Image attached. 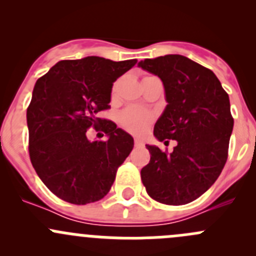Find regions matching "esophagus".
<instances>
[{"mask_svg": "<svg viewBox=\"0 0 256 256\" xmlns=\"http://www.w3.org/2000/svg\"><path fill=\"white\" fill-rule=\"evenodd\" d=\"M135 146L136 147H142L144 146V141L140 140V138H135Z\"/></svg>", "mask_w": 256, "mask_h": 256, "instance_id": "esophagus-1", "label": "esophagus"}]
</instances>
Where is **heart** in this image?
Returning <instances> with one entry per match:
<instances>
[{
	"label": "heart",
	"mask_w": 256,
	"mask_h": 256,
	"mask_svg": "<svg viewBox=\"0 0 256 256\" xmlns=\"http://www.w3.org/2000/svg\"><path fill=\"white\" fill-rule=\"evenodd\" d=\"M116 89H118V84L114 85L112 96H115ZM118 121L126 131L138 136L142 135L151 125V122L154 121V114L150 112L148 110L142 109V108L131 106L120 114Z\"/></svg>",
	"instance_id": "1"
}]
</instances>
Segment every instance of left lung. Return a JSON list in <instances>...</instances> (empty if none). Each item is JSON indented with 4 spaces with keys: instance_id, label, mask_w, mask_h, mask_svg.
Returning a JSON list of instances; mask_svg holds the SVG:
<instances>
[{
    "instance_id": "8db88e82",
    "label": "left lung",
    "mask_w": 256,
    "mask_h": 256,
    "mask_svg": "<svg viewBox=\"0 0 256 256\" xmlns=\"http://www.w3.org/2000/svg\"><path fill=\"white\" fill-rule=\"evenodd\" d=\"M138 66L161 78L168 102L154 136L177 141L171 154L146 144L151 158L141 180L152 200L187 204L210 188L228 158L234 125L229 96L210 69L187 56L168 54Z\"/></svg>"
}]
</instances>
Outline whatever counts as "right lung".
Instances as JSON below:
<instances>
[{"label": "right lung", "mask_w": 256, "mask_h": 256, "mask_svg": "<svg viewBox=\"0 0 256 256\" xmlns=\"http://www.w3.org/2000/svg\"><path fill=\"white\" fill-rule=\"evenodd\" d=\"M136 63L102 56L60 60L36 82L27 108L30 158L60 200L82 206L104 198L134 148V138L99 112L110 109L112 82ZM89 128L110 140L92 143Z\"/></svg>", "instance_id": "1"}]
</instances>
